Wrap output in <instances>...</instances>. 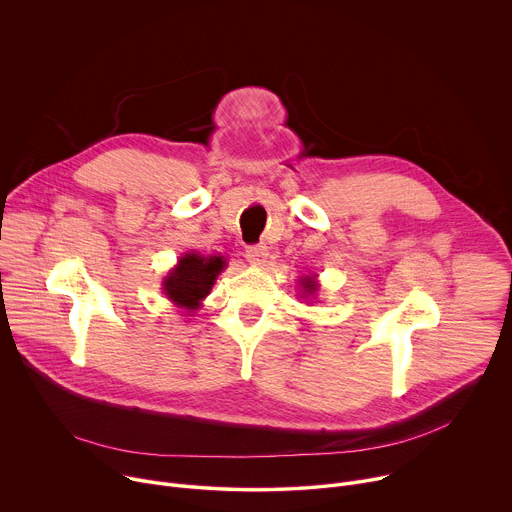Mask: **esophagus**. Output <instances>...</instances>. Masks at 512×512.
I'll list each match as a JSON object with an SVG mask.
<instances>
[{
	"mask_svg": "<svg viewBox=\"0 0 512 512\" xmlns=\"http://www.w3.org/2000/svg\"><path fill=\"white\" fill-rule=\"evenodd\" d=\"M245 257H247V261H249L251 265L261 267V265L267 263L269 253H267V247H263V245H251V247H247Z\"/></svg>",
	"mask_w": 512,
	"mask_h": 512,
	"instance_id": "34e87169",
	"label": "esophagus"
}]
</instances>
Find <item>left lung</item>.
<instances>
[{"mask_svg":"<svg viewBox=\"0 0 512 512\" xmlns=\"http://www.w3.org/2000/svg\"><path fill=\"white\" fill-rule=\"evenodd\" d=\"M304 289L308 291V294H314V291L318 289V285L314 283V279H312V277H306V279H304Z\"/></svg>","mask_w":512,"mask_h":512,"instance_id":"obj_1","label":"left lung"}]
</instances>
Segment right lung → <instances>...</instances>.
Wrapping results in <instances>:
<instances>
[{"label":"right lung","instance_id":"1","mask_svg":"<svg viewBox=\"0 0 512 512\" xmlns=\"http://www.w3.org/2000/svg\"><path fill=\"white\" fill-rule=\"evenodd\" d=\"M225 259L216 255H196L190 253L180 259L178 267L164 279L166 296L184 306L186 310H194L198 302L208 294L216 275L223 271Z\"/></svg>","mask_w":512,"mask_h":512}]
</instances>
